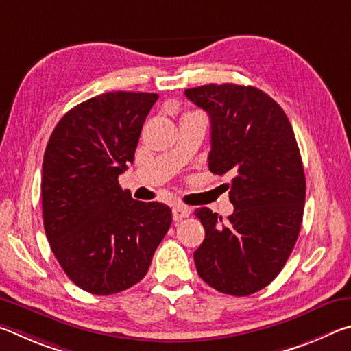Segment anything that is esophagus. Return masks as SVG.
I'll list each match as a JSON object with an SVG mask.
<instances>
[{
  "label": "esophagus",
  "mask_w": 351,
  "mask_h": 351,
  "mask_svg": "<svg viewBox=\"0 0 351 351\" xmlns=\"http://www.w3.org/2000/svg\"><path fill=\"white\" fill-rule=\"evenodd\" d=\"M189 215H190L189 207L180 206V204L173 207V219H175V221H181V219H184V218H189Z\"/></svg>",
  "instance_id": "1"
}]
</instances>
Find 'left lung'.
<instances>
[{
	"mask_svg": "<svg viewBox=\"0 0 351 351\" xmlns=\"http://www.w3.org/2000/svg\"><path fill=\"white\" fill-rule=\"evenodd\" d=\"M184 94L209 114V170L232 176L228 221L195 210L206 230L197 271L219 293L254 294L283 269L300 232L306 181L293 127L258 88L212 83Z\"/></svg>",
	"mask_w": 351,
	"mask_h": 351,
	"instance_id": "1",
	"label": "left lung"
}]
</instances>
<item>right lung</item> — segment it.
<instances>
[{"mask_svg": "<svg viewBox=\"0 0 351 351\" xmlns=\"http://www.w3.org/2000/svg\"><path fill=\"white\" fill-rule=\"evenodd\" d=\"M154 93L114 91L64 114L43 158L45 232L66 276L83 291L110 295L141 282L171 224V209L142 203L117 178L134 161Z\"/></svg>", "mask_w": 351, "mask_h": 351, "instance_id": "right-lung-1", "label": "right lung"}]
</instances>
